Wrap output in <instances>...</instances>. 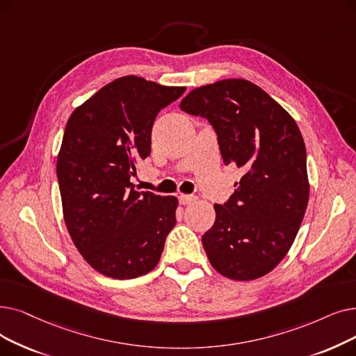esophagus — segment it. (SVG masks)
I'll list each match as a JSON object with an SVG mask.
<instances>
[{"label":"esophagus","instance_id":"esophagus-1","mask_svg":"<svg viewBox=\"0 0 356 356\" xmlns=\"http://www.w3.org/2000/svg\"><path fill=\"white\" fill-rule=\"evenodd\" d=\"M177 197H179V202H180L181 205H189V204H192L193 200L196 199L193 195H183V193H180Z\"/></svg>","mask_w":356,"mask_h":356}]
</instances>
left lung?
I'll list each match as a JSON object with an SVG mask.
<instances>
[{
  "label": "left lung",
  "instance_id": "obj_1",
  "mask_svg": "<svg viewBox=\"0 0 356 356\" xmlns=\"http://www.w3.org/2000/svg\"><path fill=\"white\" fill-rule=\"evenodd\" d=\"M180 109L207 119L224 164L243 176L202 237L211 265L234 281L270 272L288 253L308 204L307 152L301 132L266 91L247 80L192 90Z\"/></svg>",
  "mask_w": 356,
  "mask_h": 356
}]
</instances>
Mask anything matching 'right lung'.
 Wrapping results in <instances>:
<instances>
[{
  "label": "right lung",
  "instance_id": "right-lung-1",
  "mask_svg": "<svg viewBox=\"0 0 356 356\" xmlns=\"http://www.w3.org/2000/svg\"><path fill=\"white\" fill-rule=\"evenodd\" d=\"M184 90L122 76L67 122L56 161L64 218L76 249L104 276L132 280L152 270L176 224L177 199L138 192L131 177L149 156L154 120Z\"/></svg>",
  "mask_w": 356,
  "mask_h": 356
}]
</instances>
